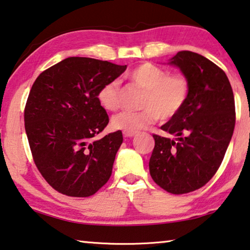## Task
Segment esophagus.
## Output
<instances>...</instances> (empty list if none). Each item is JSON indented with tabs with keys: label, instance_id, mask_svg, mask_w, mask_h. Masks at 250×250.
<instances>
[{
	"label": "esophagus",
	"instance_id": "obj_1",
	"mask_svg": "<svg viewBox=\"0 0 250 250\" xmlns=\"http://www.w3.org/2000/svg\"><path fill=\"white\" fill-rule=\"evenodd\" d=\"M137 132H128V131H124V137L125 138H131L133 136H136Z\"/></svg>",
	"mask_w": 250,
	"mask_h": 250
}]
</instances>
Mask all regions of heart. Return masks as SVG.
<instances>
[{"label": "heart", "mask_w": 250, "mask_h": 250, "mask_svg": "<svg viewBox=\"0 0 250 250\" xmlns=\"http://www.w3.org/2000/svg\"><path fill=\"white\" fill-rule=\"evenodd\" d=\"M131 80L147 91L139 112L122 111L111 119L114 129L136 132L155 124L159 115L162 119H170L176 115L188 100L189 84L183 74H168L165 69L152 64L138 66L130 74ZM120 82L112 80L102 85L98 93V100L106 111H115L119 107Z\"/></svg>", "instance_id": "obj_1"}]
</instances>
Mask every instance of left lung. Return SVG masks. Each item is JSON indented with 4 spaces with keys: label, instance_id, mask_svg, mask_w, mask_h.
I'll use <instances>...</instances> for the list:
<instances>
[{
    "label": "left lung",
    "instance_id": "1",
    "mask_svg": "<svg viewBox=\"0 0 250 250\" xmlns=\"http://www.w3.org/2000/svg\"><path fill=\"white\" fill-rule=\"evenodd\" d=\"M168 64L188 78L189 92L180 112L161 126L175 140L152 135L149 172L165 191L184 194L206 185L220 167L236 124L234 98L226 73L203 56L178 51Z\"/></svg>",
    "mask_w": 250,
    "mask_h": 250
}]
</instances>
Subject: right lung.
Returning <instances> with one entry per match:
<instances>
[{
    "label": "right lung",
    "instance_id": "obj_1",
    "mask_svg": "<svg viewBox=\"0 0 250 250\" xmlns=\"http://www.w3.org/2000/svg\"><path fill=\"white\" fill-rule=\"evenodd\" d=\"M126 65L68 57L37 77L24 109V126L37 168L62 194L87 197L109 181L124 137L120 130L101 139L109 124L98 93Z\"/></svg>",
    "mask_w": 250,
    "mask_h": 250
}]
</instances>
